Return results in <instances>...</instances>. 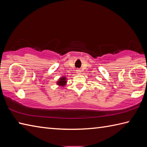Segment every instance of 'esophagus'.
Segmentation results:
<instances>
[{
	"instance_id": "34e87169",
	"label": "esophagus",
	"mask_w": 147,
	"mask_h": 147,
	"mask_svg": "<svg viewBox=\"0 0 147 147\" xmlns=\"http://www.w3.org/2000/svg\"><path fill=\"white\" fill-rule=\"evenodd\" d=\"M81 73H82V71H81L80 69H77V70H76V73H77L78 74H81Z\"/></svg>"
}]
</instances>
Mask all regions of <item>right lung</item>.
Instances as JSON below:
<instances>
[{
	"instance_id": "1",
	"label": "right lung",
	"mask_w": 147,
	"mask_h": 147,
	"mask_svg": "<svg viewBox=\"0 0 147 147\" xmlns=\"http://www.w3.org/2000/svg\"><path fill=\"white\" fill-rule=\"evenodd\" d=\"M56 83H57V85L59 86H65L67 84V78L65 76H62L58 80L57 82H56Z\"/></svg>"
}]
</instances>
